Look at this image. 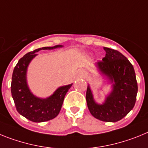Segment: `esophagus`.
<instances>
[{"label": "esophagus", "instance_id": "esophagus-1", "mask_svg": "<svg viewBox=\"0 0 148 148\" xmlns=\"http://www.w3.org/2000/svg\"><path fill=\"white\" fill-rule=\"evenodd\" d=\"M82 74H83V75H85V74H86V72H84V71H83V72H82Z\"/></svg>", "mask_w": 148, "mask_h": 148}]
</instances>
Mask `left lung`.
<instances>
[{
  "label": "left lung",
  "instance_id": "1",
  "mask_svg": "<svg viewBox=\"0 0 148 148\" xmlns=\"http://www.w3.org/2000/svg\"><path fill=\"white\" fill-rule=\"evenodd\" d=\"M106 56L97 62L101 72L114 82L113 90L102 105L97 104L89 86L87 87V106L95 119L106 122L120 121L133 110L138 92L136 73L126 56L116 50L104 47Z\"/></svg>",
  "mask_w": 148,
  "mask_h": 148
}]
</instances>
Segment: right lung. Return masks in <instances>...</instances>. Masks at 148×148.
<instances>
[{
	"instance_id": "add662e5",
	"label": "right lung",
	"mask_w": 148,
	"mask_h": 148,
	"mask_svg": "<svg viewBox=\"0 0 148 148\" xmlns=\"http://www.w3.org/2000/svg\"><path fill=\"white\" fill-rule=\"evenodd\" d=\"M62 47H44L27 53L21 58L13 70L11 83V93L18 112L33 122H44L56 118L60 113L67 92L72 84L62 86L51 97L40 99L29 92L27 85V68L36 52L40 50H52Z\"/></svg>"
}]
</instances>
